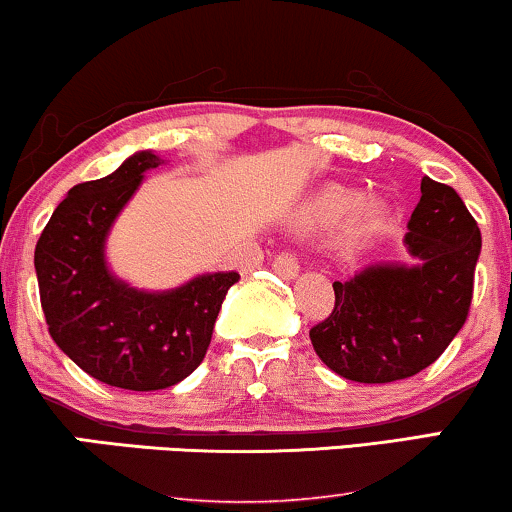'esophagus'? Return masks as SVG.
Returning a JSON list of instances; mask_svg holds the SVG:
<instances>
[{"instance_id":"esophagus-1","label":"esophagus","mask_w":512,"mask_h":512,"mask_svg":"<svg viewBox=\"0 0 512 512\" xmlns=\"http://www.w3.org/2000/svg\"><path fill=\"white\" fill-rule=\"evenodd\" d=\"M274 271L281 276H288L293 278L300 274V262H297V257L293 252H278L274 257Z\"/></svg>"}]
</instances>
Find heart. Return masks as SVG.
<instances>
[{
  "label": "heart",
  "instance_id": "obj_1",
  "mask_svg": "<svg viewBox=\"0 0 512 512\" xmlns=\"http://www.w3.org/2000/svg\"><path fill=\"white\" fill-rule=\"evenodd\" d=\"M361 203V193L352 189H342V186H328L323 189L314 200V217L323 219V222H338V219L347 217L349 212H354ZM378 222V210H364L359 215L357 226L361 231L371 229Z\"/></svg>",
  "mask_w": 512,
  "mask_h": 512
}]
</instances>
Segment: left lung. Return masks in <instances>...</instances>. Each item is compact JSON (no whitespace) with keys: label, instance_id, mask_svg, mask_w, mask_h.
Here are the masks:
<instances>
[{"label":"left lung","instance_id":"8db88e82","mask_svg":"<svg viewBox=\"0 0 512 512\" xmlns=\"http://www.w3.org/2000/svg\"><path fill=\"white\" fill-rule=\"evenodd\" d=\"M404 243L418 264L368 267L333 283L335 304L309 338L354 383L411 378L442 357L468 319L482 236L451 186L423 177Z\"/></svg>","mask_w":512,"mask_h":512}]
</instances>
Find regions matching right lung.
Segmentation results:
<instances>
[{
    "instance_id": "right-lung-1",
    "label": "right lung",
    "mask_w": 512,
    "mask_h": 512,
    "mask_svg": "<svg viewBox=\"0 0 512 512\" xmlns=\"http://www.w3.org/2000/svg\"><path fill=\"white\" fill-rule=\"evenodd\" d=\"M153 153L127 158L103 179L68 191L35 245V271L49 335L84 373L122 390L177 385L208 352L236 271L193 278L170 293H139L108 274L103 241L137 191Z\"/></svg>"
}]
</instances>
